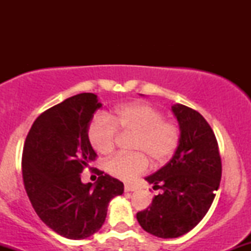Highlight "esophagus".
I'll use <instances>...</instances> for the list:
<instances>
[{"label":"esophagus","mask_w":251,"mask_h":251,"mask_svg":"<svg viewBox=\"0 0 251 251\" xmlns=\"http://www.w3.org/2000/svg\"><path fill=\"white\" fill-rule=\"evenodd\" d=\"M137 188H135L134 185H129V184H125V191L126 192H132V191H135Z\"/></svg>","instance_id":"obj_1"}]
</instances>
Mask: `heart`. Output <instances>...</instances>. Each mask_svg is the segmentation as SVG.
Segmentation results:
<instances>
[{
	"label": "heart",
	"mask_w": 251,
	"mask_h": 251,
	"mask_svg": "<svg viewBox=\"0 0 251 251\" xmlns=\"http://www.w3.org/2000/svg\"><path fill=\"white\" fill-rule=\"evenodd\" d=\"M163 112L144 102L118 106L108 116L97 114L88 127V139L97 152L108 154L114 150L118 131L134 133L132 150L135 153L113 155L106 162L109 175L129 181L149 168V160L158 165L175 153L179 144V127L165 122Z\"/></svg>",
	"instance_id": "1"
}]
</instances>
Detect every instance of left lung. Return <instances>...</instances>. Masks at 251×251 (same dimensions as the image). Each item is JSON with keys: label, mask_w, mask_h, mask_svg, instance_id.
I'll return each mask as SVG.
<instances>
[{"label": "left lung", "mask_w": 251, "mask_h": 251, "mask_svg": "<svg viewBox=\"0 0 251 251\" xmlns=\"http://www.w3.org/2000/svg\"><path fill=\"white\" fill-rule=\"evenodd\" d=\"M171 109L179 125V144L170 162L145 178L162 194L137 214L140 226L160 238L179 237L203 220L222 176L217 140L208 122L180 103Z\"/></svg>", "instance_id": "left-lung-1"}]
</instances>
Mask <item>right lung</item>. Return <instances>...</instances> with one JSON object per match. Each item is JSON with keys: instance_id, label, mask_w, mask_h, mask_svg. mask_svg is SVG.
Returning a JSON list of instances; mask_svg holds the SVG:
<instances>
[{"instance_id": "right-lung-1", "label": "right lung", "mask_w": 251, "mask_h": 251, "mask_svg": "<svg viewBox=\"0 0 251 251\" xmlns=\"http://www.w3.org/2000/svg\"><path fill=\"white\" fill-rule=\"evenodd\" d=\"M98 96L80 93L43 112L34 122L22 154V175L34 210L47 226L70 240L99 231L108 203L123 195L124 184L99 171L96 183L81 172L96 159L88 139Z\"/></svg>"}]
</instances>
